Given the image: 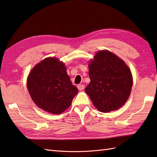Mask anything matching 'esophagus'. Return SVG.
Listing matches in <instances>:
<instances>
[{
    "mask_svg": "<svg viewBox=\"0 0 157 157\" xmlns=\"http://www.w3.org/2000/svg\"><path fill=\"white\" fill-rule=\"evenodd\" d=\"M77 88L79 90H82L84 88V84H78Z\"/></svg>",
    "mask_w": 157,
    "mask_h": 157,
    "instance_id": "esophagus-1",
    "label": "esophagus"
}]
</instances>
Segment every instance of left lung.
<instances>
[{
    "label": "left lung",
    "instance_id": "8db88e82",
    "mask_svg": "<svg viewBox=\"0 0 157 157\" xmlns=\"http://www.w3.org/2000/svg\"><path fill=\"white\" fill-rule=\"evenodd\" d=\"M88 67L90 82L85 92L94 106L104 113L121 108L128 100L133 86L128 65L109 51H100Z\"/></svg>",
    "mask_w": 157,
    "mask_h": 157
}]
</instances>
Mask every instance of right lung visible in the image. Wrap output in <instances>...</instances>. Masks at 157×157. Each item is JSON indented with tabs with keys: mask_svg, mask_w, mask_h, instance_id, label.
I'll return each mask as SVG.
<instances>
[{
	"mask_svg": "<svg viewBox=\"0 0 157 157\" xmlns=\"http://www.w3.org/2000/svg\"><path fill=\"white\" fill-rule=\"evenodd\" d=\"M63 63L56 58H46L29 74L28 90L38 107L53 114L68 108L78 88L73 85Z\"/></svg>",
	"mask_w": 157,
	"mask_h": 157,
	"instance_id": "right-lung-1",
	"label": "right lung"
}]
</instances>
